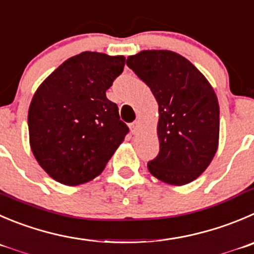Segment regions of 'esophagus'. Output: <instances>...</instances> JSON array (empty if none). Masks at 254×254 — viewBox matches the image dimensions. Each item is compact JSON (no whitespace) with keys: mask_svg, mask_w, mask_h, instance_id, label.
Returning a JSON list of instances; mask_svg holds the SVG:
<instances>
[{"mask_svg":"<svg viewBox=\"0 0 254 254\" xmlns=\"http://www.w3.org/2000/svg\"><path fill=\"white\" fill-rule=\"evenodd\" d=\"M129 128H131L132 133L136 134L137 132H138V129H139V122H138V121H134V122H132L131 125H129Z\"/></svg>","mask_w":254,"mask_h":254,"instance_id":"34e87169","label":"esophagus"}]
</instances>
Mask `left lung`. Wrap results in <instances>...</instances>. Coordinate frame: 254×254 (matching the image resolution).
I'll return each instance as SVG.
<instances>
[{"mask_svg":"<svg viewBox=\"0 0 254 254\" xmlns=\"http://www.w3.org/2000/svg\"><path fill=\"white\" fill-rule=\"evenodd\" d=\"M126 64L158 102L159 152L148 162V171L170 185L192 182L206 171L218 147L219 106L213 88L172 51H142Z\"/></svg>","mask_w":254,"mask_h":254,"instance_id":"1","label":"left lung"}]
</instances>
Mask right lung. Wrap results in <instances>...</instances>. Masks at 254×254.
<instances>
[{"label":"right lung","mask_w":254,"mask_h":254,"mask_svg":"<svg viewBox=\"0 0 254 254\" xmlns=\"http://www.w3.org/2000/svg\"><path fill=\"white\" fill-rule=\"evenodd\" d=\"M126 59L82 52L38 87L28 110L30 143L41 167L57 182L77 186L101 175L129 132L106 91Z\"/></svg>","instance_id":"add662e5"}]
</instances>
